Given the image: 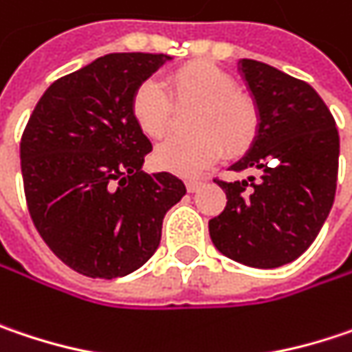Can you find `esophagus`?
Listing matches in <instances>:
<instances>
[{"label": "esophagus", "mask_w": 352, "mask_h": 352, "mask_svg": "<svg viewBox=\"0 0 352 352\" xmlns=\"http://www.w3.org/2000/svg\"><path fill=\"white\" fill-rule=\"evenodd\" d=\"M200 186H202V182L200 180H186V188H188V192H198L200 190Z\"/></svg>", "instance_id": "1"}]
</instances>
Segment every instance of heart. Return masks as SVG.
<instances>
[{"label":"heart","instance_id":"heart-1","mask_svg":"<svg viewBox=\"0 0 352 352\" xmlns=\"http://www.w3.org/2000/svg\"><path fill=\"white\" fill-rule=\"evenodd\" d=\"M168 86L174 102L156 80L142 82L132 96V116L150 140L164 138L172 130L176 108H194L188 122L194 134L168 140L156 148L154 160L160 168L196 174L212 166L224 150L234 156L250 148L258 134L261 113L256 104L239 91L230 74L214 63H186L168 74Z\"/></svg>","mask_w":352,"mask_h":352}]
</instances>
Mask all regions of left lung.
Returning <instances> with one entry per match:
<instances>
[{
  "mask_svg": "<svg viewBox=\"0 0 352 352\" xmlns=\"http://www.w3.org/2000/svg\"><path fill=\"white\" fill-rule=\"evenodd\" d=\"M239 69L261 126L248 152L230 166L250 176L216 180L228 202L208 230L224 256L276 268L313 244L333 208L339 132L331 110L307 82L256 60H240Z\"/></svg>",
  "mask_w": 352,
  "mask_h": 352,
  "instance_id": "obj_1",
  "label": "left lung"
}]
</instances>
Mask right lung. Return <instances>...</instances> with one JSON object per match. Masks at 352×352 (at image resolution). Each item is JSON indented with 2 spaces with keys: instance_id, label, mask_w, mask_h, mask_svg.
<instances>
[{
  "instance_id": "1",
  "label": "right lung",
  "mask_w": 352,
  "mask_h": 352,
  "mask_svg": "<svg viewBox=\"0 0 352 352\" xmlns=\"http://www.w3.org/2000/svg\"><path fill=\"white\" fill-rule=\"evenodd\" d=\"M164 54H108L56 80L19 144L30 216L52 252L89 278H118L146 264L166 212L186 186L170 172H142L152 152L132 96Z\"/></svg>"
}]
</instances>
